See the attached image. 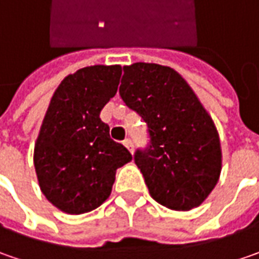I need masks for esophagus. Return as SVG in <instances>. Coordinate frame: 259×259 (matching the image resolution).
Returning <instances> with one entry per match:
<instances>
[{
  "label": "esophagus",
  "mask_w": 259,
  "mask_h": 259,
  "mask_svg": "<svg viewBox=\"0 0 259 259\" xmlns=\"http://www.w3.org/2000/svg\"><path fill=\"white\" fill-rule=\"evenodd\" d=\"M123 145H124L130 152H133V142H132V139H124V141H123Z\"/></svg>",
  "instance_id": "1"
}]
</instances>
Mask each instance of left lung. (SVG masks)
Returning <instances> with one entry per match:
<instances>
[{"label":"left lung","mask_w":259,"mask_h":259,"mask_svg":"<svg viewBox=\"0 0 259 259\" xmlns=\"http://www.w3.org/2000/svg\"><path fill=\"white\" fill-rule=\"evenodd\" d=\"M123 71L120 97L146 121L151 136V146L135 153L149 194L171 210L198 207L222 171L214 121L172 68L136 62Z\"/></svg>","instance_id":"1"}]
</instances>
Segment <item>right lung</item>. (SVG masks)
Returning <instances> with one entry per match:
<instances>
[{
  "mask_svg": "<svg viewBox=\"0 0 259 259\" xmlns=\"http://www.w3.org/2000/svg\"><path fill=\"white\" fill-rule=\"evenodd\" d=\"M120 76V65L87 66L63 78L52 96L33 162L41 193L63 213L100 207L111 194L117 168L132 161L100 118Z\"/></svg>",
  "mask_w": 259,
  "mask_h": 259,
  "instance_id": "1",
  "label": "right lung"
}]
</instances>
